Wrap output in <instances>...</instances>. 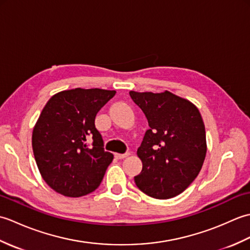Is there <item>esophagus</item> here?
<instances>
[{
    "label": "esophagus",
    "instance_id": "obj_1",
    "mask_svg": "<svg viewBox=\"0 0 250 250\" xmlns=\"http://www.w3.org/2000/svg\"><path fill=\"white\" fill-rule=\"evenodd\" d=\"M128 156H130V152H125V153H116L115 157L117 159H124V158H126Z\"/></svg>",
    "mask_w": 250,
    "mask_h": 250
}]
</instances>
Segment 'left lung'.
I'll list each match as a JSON object with an SVG mask.
<instances>
[{
	"label": "left lung",
	"instance_id": "obj_1",
	"mask_svg": "<svg viewBox=\"0 0 250 250\" xmlns=\"http://www.w3.org/2000/svg\"><path fill=\"white\" fill-rule=\"evenodd\" d=\"M149 125L137 156L143 162L134 182L141 191L166 200L182 193L198 176L206 156V135L199 109L171 92L130 91Z\"/></svg>",
	"mask_w": 250,
	"mask_h": 250
}]
</instances>
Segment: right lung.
Returning <instances> with one entry per match:
<instances>
[{
    "label": "right lung",
    "instance_id": "add662e5",
    "mask_svg": "<svg viewBox=\"0 0 250 250\" xmlns=\"http://www.w3.org/2000/svg\"><path fill=\"white\" fill-rule=\"evenodd\" d=\"M115 93L98 88L65 90L51 97L42 110L32 147L42 176L58 193L78 198L102 182L114 156L104 150L94 121Z\"/></svg>",
    "mask_w": 250,
    "mask_h": 250
}]
</instances>
